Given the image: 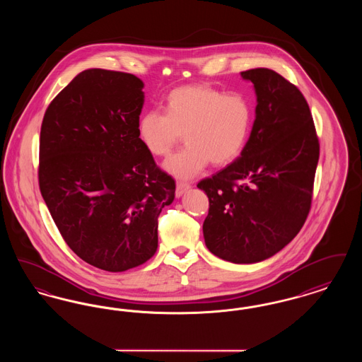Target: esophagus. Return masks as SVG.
Here are the masks:
<instances>
[{"label":"esophagus","instance_id":"esophagus-1","mask_svg":"<svg viewBox=\"0 0 362 362\" xmlns=\"http://www.w3.org/2000/svg\"><path fill=\"white\" fill-rule=\"evenodd\" d=\"M189 189V183H185V182H177L176 183V197L180 198L182 195H185Z\"/></svg>","mask_w":362,"mask_h":362}]
</instances>
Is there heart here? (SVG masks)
I'll use <instances>...</instances> for the list:
<instances>
[{
    "label": "heart",
    "instance_id": "b5f03b06",
    "mask_svg": "<svg viewBox=\"0 0 362 362\" xmlns=\"http://www.w3.org/2000/svg\"><path fill=\"white\" fill-rule=\"evenodd\" d=\"M252 119V105L244 95L192 84L167 95L164 114H142L137 133L145 149L157 157L168 155L185 134L187 146L171 156L163 168L175 177L189 179L210 161L214 167L235 161L248 141Z\"/></svg>",
    "mask_w": 362,
    "mask_h": 362
}]
</instances>
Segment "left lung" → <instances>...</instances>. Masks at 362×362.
I'll use <instances>...</instances> for the list:
<instances>
[{
    "mask_svg": "<svg viewBox=\"0 0 362 362\" xmlns=\"http://www.w3.org/2000/svg\"><path fill=\"white\" fill-rule=\"evenodd\" d=\"M254 84L255 121L241 155L204 179L209 251L238 264L272 258L300 232L310 213L319 161L310 107L274 70L240 73Z\"/></svg>",
    "mask_w": 362,
    "mask_h": 362,
    "instance_id": "8db88e82",
    "label": "left lung"
}]
</instances>
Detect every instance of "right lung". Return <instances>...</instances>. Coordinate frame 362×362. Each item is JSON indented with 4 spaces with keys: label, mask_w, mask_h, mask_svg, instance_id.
I'll use <instances>...</instances> for the list:
<instances>
[{
    "label": "right lung",
    "mask_w": 362,
    "mask_h": 362,
    "mask_svg": "<svg viewBox=\"0 0 362 362\" xmlns=\"http://www.w3.org/2000/svg\"><path fill=\"white\" fill-rule=\"evenodd\" d=\"M144 83L104 69L78 73L49 105L39 146V187L71 251L105 272L145 263L157 217L175 199L137 133Z\"/></svg>",
    "instance_id": "obj_1"
}]
</instances>
